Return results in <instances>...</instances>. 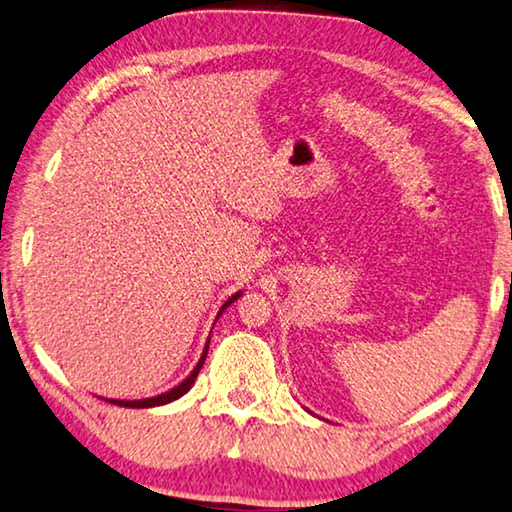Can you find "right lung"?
I'll return each instance as SVG.
<instances>
[{"label": "right lung", "instance_id": "1", "mask_svg": "<svg viewBox=\"0 0 512 512\" xmlns=\"http://www.w3.org/2000/svg\"><path fill=\"white\" fill-rule=\"evenodd\" d=\"M242 295V290H238V293L235 295H231L229 300H226L224 304H222V309H219V313H217V318L222 316V313L229 309V306L238 300V297ZM208 345H210V338L206 341V348H203V352H201V359H199V364L194 366V371L185 377L183 382L180 384H176L174 389H169V391H164V393H160V396H153V398H144V400H116V398H105V400H109V403L112 405H121V407H135V410H141V407H160V405H167V403H174V400H178L180 396H185L187 391L192 389V384L196 382V375H199V371H201V366H203V361H206V355H208Z\"/></svg>", "mask_w": 512, "mask_h": 512}]
</instances>
